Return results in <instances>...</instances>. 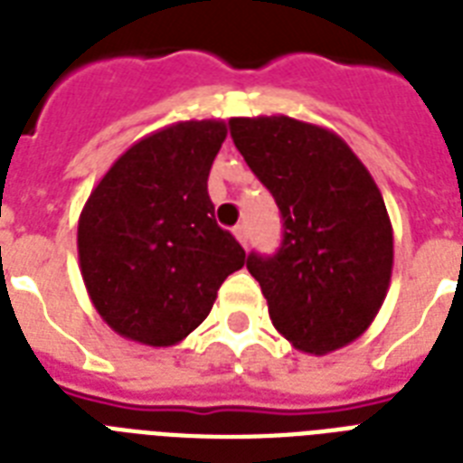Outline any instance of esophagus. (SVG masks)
<instances>
[{"label":"esophagus","instance_id":"34e87169","mask_svg":"<svg viewBox=\"0 0 463 463\" xmlns=\"http://www.w3.org/2000/svg\"><path fill=\"white\" fill-rule=\"evenodd\" d=\"M235 238L240 240V245L245 247L247 245V240H250V232H247V225L245 223H240V225H235Z\"/></svg>","mask_w":463,"mask_h":463}]
</instances>
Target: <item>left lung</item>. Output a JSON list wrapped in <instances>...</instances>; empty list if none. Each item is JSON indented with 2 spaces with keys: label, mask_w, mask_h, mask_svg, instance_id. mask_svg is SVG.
<instances>
[{
  "label": "left lung",
  "mask_w": 463,
  "mask_h": 463,
  "mask_svg": "<svg viewBox=\"0 0 463 463\" xmlns=\"http://www.w3.org/2000/svg\"><path fill=\"white\" fill-rule=\"evenodd\" d=\"M231 137L283 218L274 257H247L276 331L305 353L365 334L387 298L394 232L373 175L338 134L286 115L232 118Z\"/></svg>",
  "instance_id": "obj_1"
}]
</instances>
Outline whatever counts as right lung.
I'll return each instance as SVG.
<instances>
[{"label":"right lung","mask_w":463,"mask_h":463,"mask_svg":"<svg viewBox=\"0 0 463 463\" xmlns=\"http://www.w3.org/2000/svg\"><path fill=\"white\" fill-rule=\"evenodd\" d=\"M223 119L163 127L129 146L79 216V267L98 315L119 336L175 345L209 317L245 250L213 218L209 180Z\"/></svg>","instance_id":"obj_1"}]
</instances>
